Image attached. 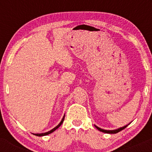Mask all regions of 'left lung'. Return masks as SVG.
<instances>
[{
	"mask_svg": "<svg viewBox=\"0 0 152 152\" xmlns=\"http://www.w3.org/2000/svg\"><path fill=\"white\" fill-rule=\"evenodd\" d=\"M127 126H128V125L125 126H124V127H121V128H119V129H115V130H105V129H102L99 128V127L96 126V128L98 129L99 130V131L102 132H104V133H108V134H115V133H118V132H120V131H121V130L124 129H125L126 127Z\"/></svg>",
	"mask_w": 152,
	"mask_h": 152,
	"instance_id": "8db88e82",
	"label": "left lung"
}]
</instances>
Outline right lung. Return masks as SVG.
I'll list each match as a JSON object with an SVG mask.
<instances>
[{"instance_id": "obj_1", "label": "right lung", "mask_w": 152, "mask_h": 152, "mask_svg": "<svg viewBox=\"0 0 152 152\" xmlns=\"http://www.w3.org/2000/svg\"><path fill=\"white\" fill-rule=\"evenodd\" d=\"M64 119H65V116H64L63 118L62 119V121H61L60 123L59 124V125L56 126L55 127V128H53V129H51V130H50V131L48 132H45V133H41V134H34V135H37V136H45V135H47V134H50V133H52V132H54L55 130L56 129H58L59 126H60L61 125H62V124L63 123V121H64Z\"/></svg>"}]
</instances>
